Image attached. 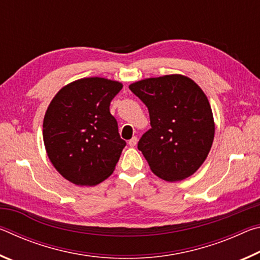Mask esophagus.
Segmentation results:
<instances>
[{
	"label": "esophagus",
	"mask_w": 260,
	"mask_h": 260,
	"mask_svg": "<svg viewBox=\"0 0 260 260\" xmlns=\"http://www.w3.org/2000/svg\"><path fill=\"white\" fill-rule=\"evenodd\" d=\"M136 143H138V138H136V136H133V138L128 141L129 147H135Z\"/></svg>",
	"instance_id": "1"
}]
</instances>
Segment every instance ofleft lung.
I'll use <instances>...</instances> for the list:
<instances>
[{"mask_svg": "<svg viewBox=\"0 0 260 260\" xmlns=\"http://www.w3.org/2000/svg\"><path fill=\"white\" fill-rule=\"evenodd\" d=\"M129 89L149 110L151 128L138 148L150 170L170 182L190 177L206 159L214 139L213 113L204 91L182 74L143 79Z\"/></svg>", "mask_w": 260, "mask_h": 260, "instance_id": "obj_1", "label": "left lung"}]
</instances>
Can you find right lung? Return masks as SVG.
Wrapping results in <instances>:
<instances>
[{
  "label": "right lung",
  "mask_w": 260,
  "mask_h": 260,
  "mask_svg": "<svg viewBox=\"0 0 260 260\" xmlns=\"http://www.w3.org/2000/svg\"><path fill=\"white\" fill-rule=\"evenodd\" d=\"M122 83L82 78L55 95L43 119L47 155L61 177L78 186H96L113 173L126 142L110 113Z\"/></svg>",
  "instance_id": "add662e5"
}]
</instances>
